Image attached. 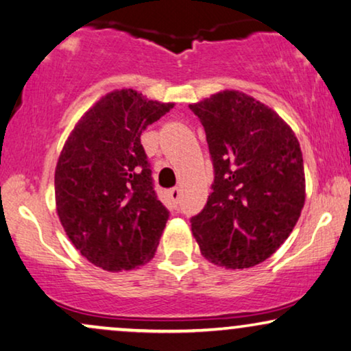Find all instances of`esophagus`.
<instances>
[{"label": "esophagus", "mask_w": 351, "mask_h": 351, "mask_svg": "<svg viewBox=\"0 0 351 351\" xmlns=\"http://www.w3.org/2000/svg\"><path fill=\"white\" fill-rule=\"evenodd\" d=\"M168 195H170V199H171V202L173 204H178V200H180V195H181V191L178 189V188H173V189H170V193H168Z\"/></svg>", "instance_id": "esophagus-1"}]
</instances>
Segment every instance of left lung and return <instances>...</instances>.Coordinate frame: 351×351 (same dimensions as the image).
<instances>
[{"mask_svg": "<svg viewBox=\"0 0 351 351\" xmlns=\"http://www.w3.org/2000/svg\"><path fill=\"white\" fill-rule=\"evenodd\" d=\"M189 109L205 130L215 170L212 194L191 230L213 265L250 268L269 258L300 218V144L276 112L244 93L219 91Z\"/></svg>", "mask_w": 351, "mask_h": 351, "instance_id": "1", "label": "left lung"}]
</instances>
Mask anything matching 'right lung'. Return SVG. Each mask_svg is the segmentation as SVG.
I'll return each mask as SVG.
<instances>
[{
  "label": "right lung",
  "instance_id": "1",
  "mask_svg": "<svg viewBox=\"0 0 351 351\" xmlns=\"http://www.w3.org/2000/svg\"><path fill=\"white\" fill-rule=\"evenodd\" d=\"M141 93L115 90L78 120L54 175L65 234L90 263L133 269L156 254L168 219L157 199L141 133L173 109Z\"/></svg>",
  "mask_w": 351,
  "mask_h": 351
}]
</instances>
